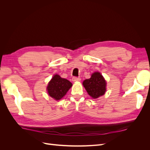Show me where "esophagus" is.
Here are the masks:
<instances>
[{"label":"esophagus","mask_w":150,"mask_h":150,"mask_svg":"<svg viewBox=\"0 0 150 150\" xmlns=\"http://www.w3.org/2000/svg\"><path fill=\"white\" fill-rule=\"evenodd\" d=\"M72 80V81H74V82H76V81H81V78H79V77H73Z\"/></svg>","instance_id":"obj_1"}]
</instances>
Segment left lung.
<instances>
[{
	"label": "left lung",
	"mask_w": 150,
	"mask_h": 150,
	"mask_svg": "<svg viewBox=\"0 0 150 150\" xmlns=\"http://www.w3.org/2000/svg\"><path fill=\"white\" fill-rule=\"evenodd\" d=\"M83 84L89 96L94 99L103 96L106 91V81L98 72H94L90 79L83 81Z\"/></svg>",
	"instance_id": "8db88e82"
}]
</instances>
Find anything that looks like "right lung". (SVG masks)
I'll use <instances>...</instances> for the list:
<instances>
[{
  "label": "right lung",
  "instance_id": "add662e5",
  "mask_svg": "<svg viewBox=\"0 0 150 150\" xmlns=\"http://www.w3.org/2000/svg\"><path fill=\"white\" fill-rule=\"evenodd\" d=\"M72 86V83L67 79L61 78L60 76L54 75L47 86V92L51 97L59 100L64 97Z\"/></svg>",
  "mask_w": 150,
  "mask_h": 150
}]
</instances>
